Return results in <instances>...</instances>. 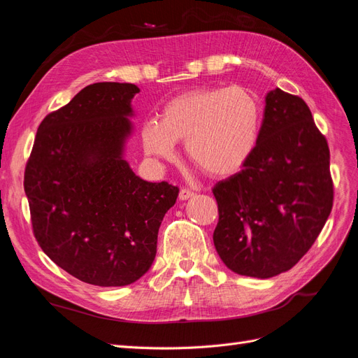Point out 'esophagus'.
<instances>
[{
	"mask_svg": "<svg viewBox=\"0 0 358 358\" xmlns=\"http://www.w3.org/2000/svg\"><path fill=\"white\" fill-rule=\"evenodd\" d=\"M194 196V192L191 191V189H188V188H182L180 191H179V199L180 200H188V199H191Z\"/></svg>",
	"mask_w": 358,
	"mask_h": 358,
	"instance_id": "34e87169",
	"label": "esophagus"
}]
</instances>
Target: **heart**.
<instances>
[{
    "label": "heart",
    "mask_w": 358,
    "mask_h": 358,
    "mask_svg": "<svg viewBox=\"0 0 358 358\" xmlns=\"http://www.w3.org/2000/svg\"><path fill=\"white\" fill-rule=\"evenodd\" d=\"M262 119V106L246 88L196 90L169 101L159 122H146L142 143L148 155L170 159L175 143L185 142L194 166L224 178L239 171L254 154Z\"/></svg>",
    "instance_id": "1"
}]
</instances>
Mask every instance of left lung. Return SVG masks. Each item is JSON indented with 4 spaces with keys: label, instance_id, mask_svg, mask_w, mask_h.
<instances>
[{
    "label": "left lung",
    "instance_id": "8db88e82",
    "mask_svg": "<svg viewBox=\"0 0 358 358\" xmlns=\"http://www.w3.org/2000/svg\"><path fill=\"white\" fill-rule=\"evenodd\" d=\"M212 192L220 213L213 243L227 267L267 279L296 266L333 208L330 150L308 104L270 91L254 154Z\"/></svg>",
    "mask_w": 358,
    "mask_h": 358
}]
</instances>
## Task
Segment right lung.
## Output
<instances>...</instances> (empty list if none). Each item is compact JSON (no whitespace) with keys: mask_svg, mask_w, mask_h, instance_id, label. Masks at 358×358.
I'll use <instances>...</instances> for the list:
<instances>
[{"mask_svg":"<svg viewBox=\"0 0 358 358\" xmlns=\"http://www.w3.org/2000/svg\"><path fill=\"white\" fill-rule=\"evenodd\" d=\"M133 83L83 88L43 119L24 188L36 241L82 282L124 287L152 266L157 237L179 188L146 182L122 158Z\"/></svg>","mask_w":358,"mask_h":358,"instance_id":"add662e5","label":"right lung"}]
</instances>
